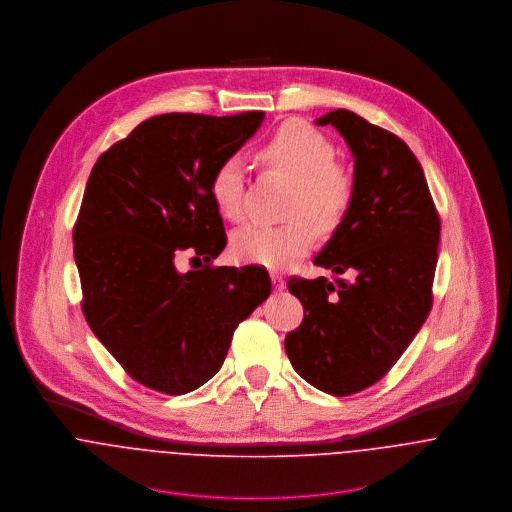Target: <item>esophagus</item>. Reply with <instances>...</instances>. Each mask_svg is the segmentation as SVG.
Returning <instances> with one entry per match:
<instances>
[{
	"label": "esophagus",
	"instance_id": "34e87169",
	"mask_svg": "<svg viewBox=\"0 0 512 512\" xmlns=\"http://www.w3.org/2000/svg\"><path fill=\"white\" fill-rule=\"evenodd\" d=\"M270 276H272L274 290H276V292H282V290L286 288V280H284V276H282V274H278V272H272Z\"/></svg>",
	"mask_w": 512,
	"mask_h": 512
}]
</instances>
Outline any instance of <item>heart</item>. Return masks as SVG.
<instances>
[{"label":"heart","mask_w":512,"mask_h":512,"mask_svg":"<svg viewBox=\"0 0 512 512\" xmlns=\"http://www.w3.org/2000/svg\"><path fill=\"white\" fill-rule=\"evenodd\" d=\"M262 163L293 179L282 224L254 222L232 238L234 254L266 268H286L305 256L315 228L333 232L349 215L357 181L349 167L335 161V147L313 126L284 122L258 151ZM211 197L222 217L244 219V173L238 157L222 159L211 177Z\"/></svg>","instance_id":"heart-1"}]
</instances>
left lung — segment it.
I'll return each mask as SVG.
<instances>
[{"label": "left lung", "instance_id": "left-lung-1", "mask_svg": "<svg viewBox=\"0 0 512 512\" xmlns=\"http://www.w3.org/2000/svg\"><path fill=\"white\" fill-rule=\"evenodd\" d=\"M315 122L335 126L351 147L357 193L313 262L351 280H288L303 321L286 353L315 388L351 396L378 382L424 325L441 222L424 169L398 136L343 108Z\"/></svg>", "mask_w": 512, "mask_h": 512}]
</instances>
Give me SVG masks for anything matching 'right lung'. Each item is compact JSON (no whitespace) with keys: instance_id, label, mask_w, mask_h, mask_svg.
<instances>
[{"instance_id":"1","label":"right lung","mask_w":512,"mask_h":512,"mask_svg":"<svg viewBox=\"0 0 512 512\" xmlns=\"http://www.w3.org/2000/svg\"><path fill=\"white\" fill-rule=\"evenodd\" d=\"M262 120L264 112L153 116L108 147L88 177L73 230L82 313L122 368L161 394L213 378L238 323L272 292L262 266H213L226 232L211 177ZM183 251L202 268L177 273Z\"/></svg>"}]
</instances>
